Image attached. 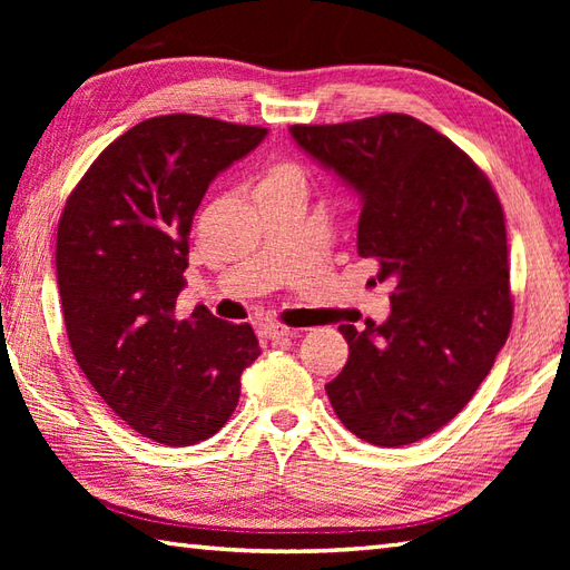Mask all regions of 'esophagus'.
<instances>
[{"label": "esophagus", "mask_w": 570, "mask_h": 570, "mask_svg": "<svg viewBox=\"0 0 570 570\" xmlns=\"http://www.w3.org/2000/svg\"><path fill=\"white\" fill-rule=\"evenodd\" d=\"M294 335H296V333H294V331H288L286 325H278V323L264 325V337H266V341H272V343L288 341V337H294Z\"/></svg>", "instance_id": "esophagus-1"}]
</instances>
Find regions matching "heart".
<instances>
[{
    "instance_id": "b5f03b06",
    "label": "heart",
    "mask_w": 570,
    "mask_h": 570,
    "mask_svg": "<svg viewBox=\"0 0 570 570\" xmlns=\"http://www.w3.org/2000/svg\"><path fill=\"white\" fill-rule=\"evenodd\" d=\"M308 176L306 168L292 161V159H278L269 164V168L259 178V193H276V190H306Z\"/></svg>"
}]
</instances>
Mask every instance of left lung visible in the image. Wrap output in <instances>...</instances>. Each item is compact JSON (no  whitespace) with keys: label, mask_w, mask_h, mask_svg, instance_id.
<instances>
[{"label":"left lung","mask_w":570,"mask_h":570,"mask_svg":"<svg viewBox=\"0 0 570 570\" xmlns=\"http://www.w3.org/2000/svg\"><path fill=\"white\" fill-rule=\"evenodd\" d=\"M288 131L360 193L357 252L377 259V282L394 284L382 325H341L350 357L325 392L357 439L416 443L460 414L512 328L498 193L463 149L416 117Z\"/></svg>","instance_id":"obj_1"}]
</instances>
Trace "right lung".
<instances>
[{
  "label": "right lung",
  "instance_id": "right-lung-1",
  "mask_svg": "<svg viewBox=\"0 0 570 570\" xmlns=\"http://www.w3.org/2000/svg\"><path fill=\"white\" fill-rule=\"evenodd\" d=\"M264 137V127L200 115L144 119L66 200L56 274L68 343L92 390L144 439L178 448L210 439L262 353L249 323L205 306L184 318L176 301L205 190Z\"/></svg>",
  "mask_w": 570,
  "mask_h": 570
}]
</instances>
